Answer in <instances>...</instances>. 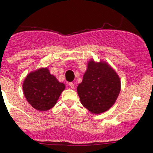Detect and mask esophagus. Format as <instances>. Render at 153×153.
Instances as JSON below:
<instances>
[{
    "mask_svg": "<svg viewBox=\"0 0 153 153\" xmlns=\"http://www.w3.org/2000/svg\"><path fill=\"white\" fill-rule=\"evenodd\" d=\"M69 85H70V87L71 88H74L75 85H74V83H73V82H69Z\"/></svg>",
    "mask_w": 153,
    "mask_h": 153,
    "instance_id": "obj_1",
    "label": "esophagus"
}]
</instances>
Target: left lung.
Instances as JSON below:
<instances>
[{
    "label": "left lung",
    "mask_w": 153,
    "mask_h": 153,
    "mask_svg": "<svg viewBox=\"0 0 153 153\" xmlns=\"http://www.w3.org/2000/svg\"><path fill=\"white\" fill-rule=\"evenodd\" d=\"M121 91L118 74L106 62L91 59L82 80L77 87L82 105L91 113L99 114L114 104Z\"/></svg>",
    "instance_id": "8db88e82"
}]
</instances>
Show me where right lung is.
Returning a JSON list of instances; mask_svg holds the SVG:
<instances>
[{
  "label": "right lung",
  "instance_id": "obj_1",
  "mask_svg": "<svg viewBox=\"0 0 153 153\" xmlns=\"http://www.w3.org/2000/svg\"><path fill=\"white\" fill-rule=\"evenodd\" d=\"M65 85L50 74L47 68H40L26 75L23 91L26 101L35 109L47 111L54 106Z\"/></svg>",
  "mask_w": 153,
  "mask_h": 153
}]
</instances>
